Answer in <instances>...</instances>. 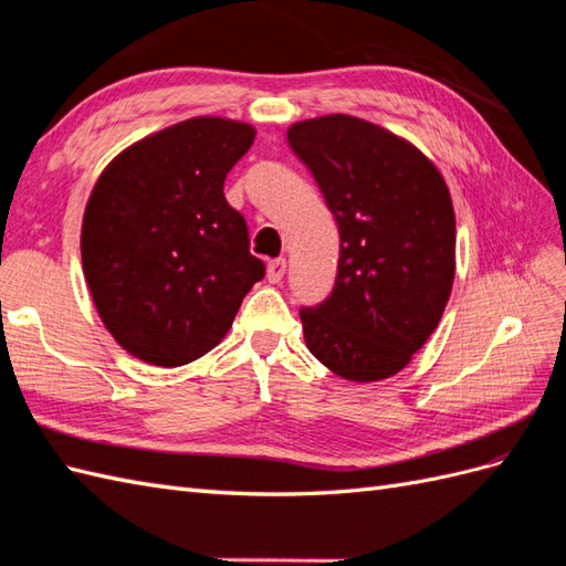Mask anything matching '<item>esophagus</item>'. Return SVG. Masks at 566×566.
Masks as SVG:
<instances>
[{
	"instance_id": "1",
	"label": "esophagus",
	"mask_w": 566,
	"mask_h": 566,
	"mask_svg": "<svg viewBox=\"0 0 566 566\" xmlns=\"http://www.w3.org/2000/svg\"><path fill=\"white\" fill-rule=\"evenodd\" d=\"M286 272V260L284 258H274L268 263V282L270 284H280L284 280Z\"/></svg>"
}]
</instances>
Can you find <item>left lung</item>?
<instances>
[{"label":"left lung","instance_id":"1","mask_svg":"<svg viewBox=\"0 0 566 566\" xmlns=\"http://www.w3.org/2000/svg\"><path fill=\"white\" fill-rule=\"evenodd\" d=\"M286 140L339 227L332 294L301 308L311 354L339 378L397 375L438 327L454 282V208L430 159L387 128L327 114Z\"/></svg>","mask_w":566,"mask_h":566}]
</instances>
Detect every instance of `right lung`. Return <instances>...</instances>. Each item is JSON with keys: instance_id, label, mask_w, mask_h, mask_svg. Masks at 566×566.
<instances>
[{"instance_id": "1", "label": "right lung", "mask_w": 566, "mask_h": 566, "mask_svg": "<svg viewBox=\"0 0 566 566\" xmlns=\"http://www.w3.org/2000/svg\"><path fill=\"white\" fill-rule=\"evenodd\" d=\"M253 138L241 122L186 119L99 174L83 214V274L109 335L145 364L177 368L214 349L265 277L224 198Z\"/></svg>"}]
</instances>
